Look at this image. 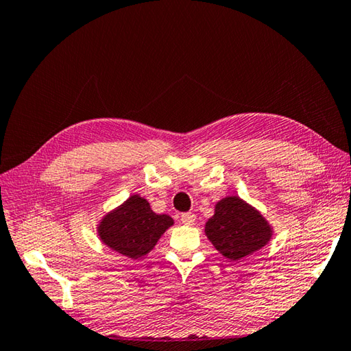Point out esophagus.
Returning a JSON list of instances; mask_svg holds the SVG:
<instances>
[{
  "label": "esophagus",
  "instance_id": "34e87169",
  "mask_svg": "<svg viewBox=\"0 0 351 351\" xmlns=\"http://www.w3.org/2000/svg\"><path fill=\"white\" fill-rule=\"evenodd\" d=\"M195 217L197 216L193 213H183L180 216V222L184 223V225H193V223H195Z\"/></svg>",
  "mask_w": 351,
  "mask_h": 351
}]
</instances>
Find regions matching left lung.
Segmentation results:
<instances>
[{"label":"left lung","mask_w":351,"mask_h":351,"mask_svg":"<svg viewBox=\"0 0 351 351\" xmlns=\"http://www.w3.org/2000/svg\"><path fill=\"white\" fill-rule=\"evenodd\" d=\"M204 231L217 251L231 261L258 251L271 237V227L258 210L239 197L217 202Z\"/></svg>","instance_id":"1"}]
</instances>
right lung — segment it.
Listing matches in <instances>:
<instances>
[{"mask_svg": "<svg viewBox=\"0 0 351 351\" xmlns=\"http://www.w3.org/2000/svg\"><path fill=\"white\" fill-rule=\"evenodd\" d=\"M173 223V217L168 215L154 213L149 201L132 195L104 217L97 232L100 240L112 251L138 260L152 251Z\"/></svg>", "mask_w": 351, "mask_h": 351, "instance_id": "add662e5", "label": "right lung"}]
</instances>
